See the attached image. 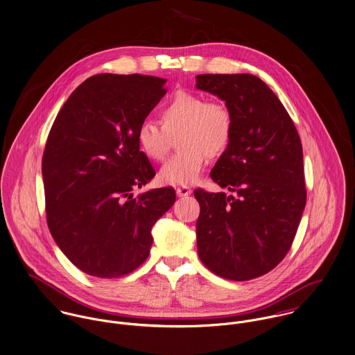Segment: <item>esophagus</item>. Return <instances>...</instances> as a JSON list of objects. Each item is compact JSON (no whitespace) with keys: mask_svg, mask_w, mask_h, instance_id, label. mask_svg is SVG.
I'll use <instances>...</instances> for the list:
<instances>
[{"mask_svg":"<svg viewBox=\"0 0 355 355\" xmlns=\"http://www.w3.org/2000/svg\"><path fill=\"white\" fill-rule=\"evenodd\" d=\"M175 193H177V196L178 197H187L192 193V191H191V188H188V187H180V188L175 189Z\"/></svg>","mask_w":355,"mask_h":355,"instance_id":"1","label":"esophagus"}]
</instances>
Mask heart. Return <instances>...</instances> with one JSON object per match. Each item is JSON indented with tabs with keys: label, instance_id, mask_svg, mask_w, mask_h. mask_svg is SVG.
Segmentation results:
<instances>
[{
	"label": "heart",
	"instance_id": "b5f03b06",
	"mask_svg": "<svg viewBox=\"0 0 355 355\" xmlns=\"http://www.w3.org/2000/svg\"><path fill=\"white\" fill-rule=\"evenodd\" d=\"M162 123L144 119L136 132V140L147 158L162 162L177 136L181 148L159 171L166 185H193L201 175L207 157L216 158L230 146L234 119L230 109L218 101H207L201 94L180 89L159 110Z\"/></svg>",
	"mask_w": 355,
	"mask_h": 355
}]
</instances>
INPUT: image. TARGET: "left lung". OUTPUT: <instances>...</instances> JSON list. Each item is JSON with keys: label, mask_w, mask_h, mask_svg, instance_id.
<instances>
[{"label": "left lung", "mask_w": 355, "mask_h": 355, "mask_svg": "<svg viewBox=\"0 0 355 355\" xmlns=\"http://www.w3.org/2000/svg\"><path fill=\"white\" fill-rule=\"evenodd\" d=\"M196 83L225 101L234 119L232 143L211 171L232 195L195 191L198 257L225 279H254L275 268L297 234L306 204L301 139L257 76L198 75Z\"/></svg>", "instance_id": "8db88e82"}]
</instances>
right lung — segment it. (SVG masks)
Returning a JSON list of instances; mask_svg holds the SVG:
<instances>
[{
	"instance_id": "right-lung-1",
	"label": "right lung",
	"mask_w": 355,
	"mask_h": 355,
	"mask_svg": "<svg viewBox=\"0 0 355 355\" xmlns=\"http://www.w3.org/2000/svg\"><path fill=\"white\" fill-rule=\"evenodd\" d=\"M164 83L139 73L92 76L50 129L42 158L49 230L88 275L112 279L140 267L153 226L175 201L173 188L132 193L155 177L136 132L167 92Z\"/></svg>"
}]
</instances>
